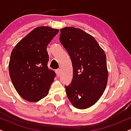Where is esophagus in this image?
Returning <instances> with one entry per match:
<instances>
[{"instance_id":"esophagus-1","label":"esophagus","mask_w":131,"mask_h":131,"mask_svg":"<svg viewBox=\"0 0 131 131\" xmlns=\"http://www.w3.org/2000/svg\"><path fill=\"white\" fill-rule=\"evenodd\" d=\"M56 71V73H57V76H58V77H59V76H60V69H58Z\"/></svg>"}]
</instances>
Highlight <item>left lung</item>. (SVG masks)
Masks as SVG:
<instances>
[{
  "label": "left lung",
  "instance_id": "left-lung-1",
  "mask_svg": "<svg viewBox=\"0 0 131 131\" xmlns=\"http://www.w3.org/2000/svg\"><path fill=\"white\" fill-rule=\"evenodd\" d=\"M59 40L73 67L72 82L64 86L67 95L76 108L86 109L98 101L106 86L105 53L94 37L81 29L63 28Z\"/></svg>",
  "mask_w": 131,
  "mask_h": 131
}]
</instances>
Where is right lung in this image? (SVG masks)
Segmentation results:
<instances>
[{"instance_id":"right-lung-1","label":"right lung","mask_w":131,"mask_h":131,"mask_svg":"<svg viewBox=\"0 0 131 131\" xmlns=\"http://www.w3.org/2000/svg\"><path fill=\"white\" fill-rule=\"evenodd\" d=\"M59 29L39 26L21 39L13 49L9 72L18 94L29 102H35L48 94L56 74L48 67L46 48Z\"/></svg>"}]
</instances>
